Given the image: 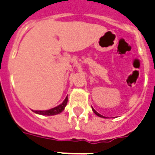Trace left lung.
I'll return each instance as SVG.
<instances>
[{"label": "left lung", "instance_id": "1", "mask_svg": "<svg viewBox=\"0 0 155 155\" xmlns=\"http://www.w3.org/2000/svg\"><path fill=\"white\" fill-rule=\"evenodd\" d=\"M92 110H93V111H94V113L96 114V115H97V116H99V117H104V116H102V115H100V114H99V113H98V112H97V111H95V110H94V109L92 108Z\"/></svg>", "mask_w": 155, "mask_h": 155}]
</instances>
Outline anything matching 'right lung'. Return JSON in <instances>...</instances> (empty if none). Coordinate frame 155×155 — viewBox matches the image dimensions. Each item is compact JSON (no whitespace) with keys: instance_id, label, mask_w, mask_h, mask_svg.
<instances>
[{"instance_id":"obj_1","label":"right lung","mask_w":155,"mask_h":155,"mask_svg":"<svg viewBox=\"0 0 155 155\" xmlns=\"http://www.w3.org/2000/svg\"><path fill=\"white\" fill-rule=\"evenodd\" d=\"M67 102H68V97L65 98L63 103L61 104H60L59 106L54 107V108L49 109V110H47V111H35V112L37 114H39V115H44V116H53V115H57V114H60L61 111H64V107L67 105Z\"/></svg>"}]
</instances>
